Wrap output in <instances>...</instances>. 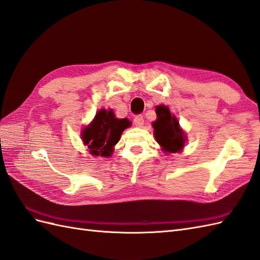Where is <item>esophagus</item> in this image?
Returning <instances> with one entry per match:
<instances>
[{
	"label": "esophagus",
	"instance_id": "1",
	"mask_svg": "<svg viewBox=\"0 0 260 260\" xmlns=\"http://www.w3.org/2000/svg\"><path fill=\"white\" fill-rule=\"evenodd\" d=\"M133 122L137 125V127H142L144 123V118L141 115H138L135 118H133Z\"/></svg>",
	"mask_w": 260,
	"mask_h": 260
}]
</instances>
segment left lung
<instances>
[{
    "label": "left lung",
    "instance_id": "obj_1",
    "mask_svg": "<svg viewBox=\"0 0 260 260\" xmlns=\"http://www.w3.org/2000/svg\"><path fill=\"white\" fill-rule=\"evenodd\" d=\"M157 119L153 122L154 135L157 143L163 150L168 153H176L180 151L185 143V135L179 128L177 119L171 115V111L166 106L156 107Z\"/></svg>",
    "mask_w": 260,
    "mask_h": 260
}]
</instances>
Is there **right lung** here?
<instances>
[{
	"label": "right lung",
	"instance_id": "right-lung-1",
	"mask_svg": "<svg viewBox=\"0 0 260 260\" xmlns=\"http://www.w3.org/2000/svg\"><path fill=\"white\" fill-rule=\"evenodd\" d=\"M130 125L128 119H118L114 111L102 109L93 122L82 133L83 142L88 145L90 154L95 156H110L120 139L122 131Z\"/></svg>",
	"mask_w": 260,
	"mask_h": 260
}]
</instances>
